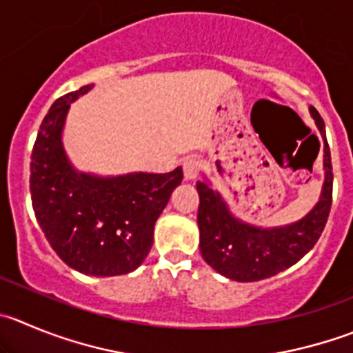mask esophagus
Here are the masks:
<instances>
[{
    "instance_id": "obj_1",
    "label": "esophagus",
    "mask_w": 353,
    "mask_h": 353,
    "mask_svg": "<svg viewBox=\"0 0 353 353\" xmlns=\"http://www.w3.org/2000/svg\"><path fill=\"white\" fill-rule=\"evenodd\" d=\"M183 166V176L185 180H196L197 174H199V161L196 157H187L182 163Z\"/></svg>"
}]
</instances>
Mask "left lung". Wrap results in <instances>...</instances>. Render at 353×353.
Returning a JSON list of instances; mask_svg holds the SVG:
<instances>
[{"label": "left lung", "instance_id": "obj_1", "mask_svg": "<svg viewBox=\"0 0 353 353\" xmlns=\"http://www.w3.org/2000/svg\"><path fill=\"white\" fill-rule=\"evenodd\" d=\"M308 110L324 142V183L319 201L303 218L281 227H258L237 218L208 179L196 183L201 254L227 279L254 283L286 270L315 246L324 230L333 201V166L324 121L314 107Z\"/></svg>", "mask_w": 353, "mask_h": 353}]
</instances>
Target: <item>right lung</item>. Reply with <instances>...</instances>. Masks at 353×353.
I'll return each instance as SVG.
<instances>
[{
  "label": "right lung",
  "mask_w": 353,
  "mask_h": 353,
  "mask_svg": "<svg viewBox=\"0 0 353 353\" xmlns=\"http://www.w3.org/2000/svg\"><path fill=\"white\" fill-rule=\"evenodd\" d=\"M93 85L60 97L39 126L31 156V199L50 246L70 268L95 277L130 274L143 263L154 225L182 183L170 173L100 176L74 168L62 133L70 103Z\"/></svg>",
  "instance_id": "add662e5"
}]
</instances>
